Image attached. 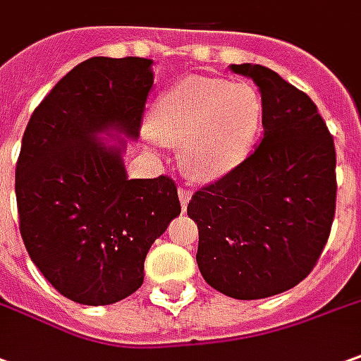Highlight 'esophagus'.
I'll list each match as a JSON object with an SVG mask.
<instances>
[{
  "label": "esophagus",
  "mask_w": 361,
  "mask_h": 361,
  "mask_svg": "<svg viewBox=\"0 0 361 361\" xmlns=\"http://www.w3.org/2000/svg\"><path fill=\"white\" fill-rule=\"evenodd\" d=\"M178 193H180L181 207H183V209H185V207H188V203H190V200H191V193H193V191L188 190V188H180V191H178Z\"/></svg>",
  "instance_id": "obj_1"
}]
</instances>
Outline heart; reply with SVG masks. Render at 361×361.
Returning <instances> with one entry per match:
<instances>
[{"label": "heart", "mask_w": 361, "mask_h": 361, "mask_svg": "<svg viewBox=\"0 0 361 361\" xmlns=\"http://www.w3.org/2000/svg\"><path fill=\"white\" fill-rule=\"evenodd\" d=\"M263 100L247 82L190 77L170 87L152 114L156 144H181V164L197 180L237 168L251 152Z\"/></svg>", "instance_id": "heart-1"}]
</instances>
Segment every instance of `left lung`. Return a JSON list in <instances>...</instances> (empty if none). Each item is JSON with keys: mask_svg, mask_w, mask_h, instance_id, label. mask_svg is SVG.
Listing matches in <instances>:
<instances>
[{"mask_svg": "<svg viewBox=\"0 0 361 361\" xmlns=\"http://www.w3.org/2000/svg\"><path fill=\"white\" fill-rule=\"evenodd\" d=\"M263 98V142L191 195L197 267L239 300L281 294L318 263L336 213L334 138L310 97L263 65H231Z\"/></svg>", "mask_w": 361, "mask_h": 361, "instance_id": "8db88e82", "label": "left lung"}]
</instances>
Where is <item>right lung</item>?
I'll return each mask as SVG.
<instances>
[{
	"mask_svg": "<svg viewBox=\"0 0 361 361\" xmlns=\"http://www.w3.org/2000/svg\"><path fill=\"white\" fill-rule=\"evenodd\" d=\"M152 61L92 57L33 110L16 166L19 231L37 269L68 300L118 302L144 283L152 243L181 212L170 176L128 180L98 132L138 136Z\"/></svg>",
	"mask_w": 361,
	"mask_h": 361,
	"instance_id": "right-lung-1",
	"label": "right lung"
}]
</instances>
